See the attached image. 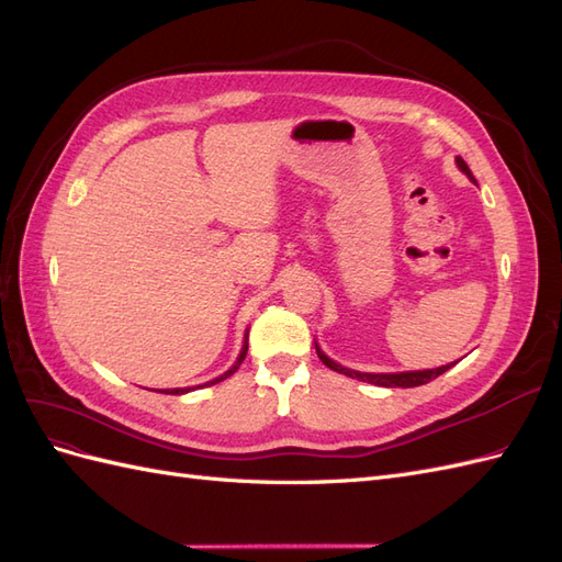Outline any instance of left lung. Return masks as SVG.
I'll use <instances>...</instances> for the list:
<instances>
[{"instance_id":"8db88e82","label":"left lung","mask_w":562,"mask_h":562,"mask_svg":"<svg viewBox=\"0 0 562 562\" xmlns=\"http://www.w3.org/2000/svg\"><path fill=\"white\" fill-rule=\"evenodd\" d=\"M457 166H459V171L467 173V176L473 180V176H471V171H469V166H467V161H464L462 157H457ZM473 182H475V180H473ZM316 353H318V359L323 361V366H328V368L335 370V372H342V375H347V378L361 380V382H368V384H378V386H389V389H396V386H401V389L422 386V384H427V382L436 380L438 375H443L446 370H450V368L457 363V361H454V363L440 366V368H434V370H413V372H359V370H349V368H345V366L335 363L333 359H328V356L318 349V345H316Z\"/></svg>"}]
</instances>
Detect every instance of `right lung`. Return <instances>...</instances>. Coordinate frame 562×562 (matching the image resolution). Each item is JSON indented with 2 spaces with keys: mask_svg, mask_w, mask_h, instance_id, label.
Masks as SVG:
<instances>
[{
  "mask_svg": "<svg viewBox=\"0 0 562 562\" xmlns=\"http://www.w3.org/2000/svg\"><path fill=\"white\" fill-rule=\"evenodd\" d=\"M248 337V335H246ZM246 351H248V342H244V347H241V353H239V359L234 361V366L225 372V375H220V378H215V380H211V382H206V384H201V386H211V384H217V382H223V380H227L229 375H234L236 370H239V366L244 363V359H246ZM187 391L190 389H161V394H171V396H180V394H187Z\"/></svg>",
  "mask_w": 562,
  "mask_h": 562,
  "instance_id": "right-lung-1",
  "label": "right lung"
}]
</instances>
